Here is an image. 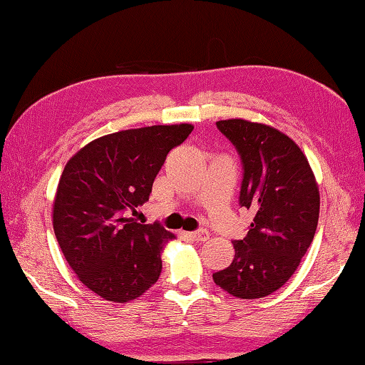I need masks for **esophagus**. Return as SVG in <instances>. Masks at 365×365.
I'll return each mask as SVG.
<instances>
[{"mask_svg":"<svg viewBox=\"0 0 365 365\" xmlns=\"http://www.w3.org/2000/svg\"><path fill=\"white\" fill-rule=\"evenodd\" d=\"M187 237L192 238V240H195V242H206V240L210 238V233H208V230L200 229V230H195V232L187 233Z\"/></svg>","mask_w":365,"mask_h":365,"instance_id":"obj_1","label":"esophagus"}]
</instances>
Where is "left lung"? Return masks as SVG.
I'll list each match as a JSON object with an SVG mask.
<instances>
[{
	"mask_svg": "<svg viewBox=\"0 0 365 365\" xmlns=\"http://www.w3.org/2000/svg\"><path fill=\"white\" fill-rule=\"evenodd\" d=\"M216 127L242 160L238 202L254 219L247 235L233 240L232 264L212 279L235 297L260 299L292 277L313 243L319 190L310 163L289 136L243 119L219 120Z\"/></svg>",
	"mask_w": 365,
	"mask_h": 365,
	"instance_id": "left-lung-1",
	"label": "left lung"
}]
</instances>
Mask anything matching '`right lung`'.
Listing matches in <instances>:
<instances>
[{"mask_svg": "<svg viewBox=\"0 0 365 365\" xmlns=\"http://www.w3.org/2000/svg\"><path fill=\"white\" fill-rule=\"evenodd\" d=\"M192 130L189 123L123 130L87 144L66 163L53 232L82 284L100 297L130 302L159 279L160 251L173 235L135 216L168 153Z\"/></svg>", "mask_w": 365, "mask_h": 365, "instance_id": "obj_1", "label": "right lung"}]
</instances>
